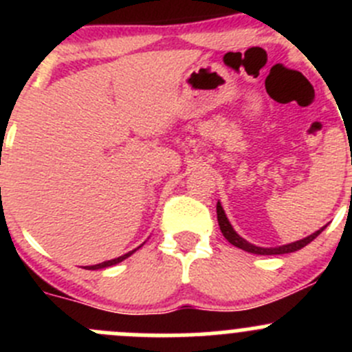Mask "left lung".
<instances>
[{"label":"left lung","instance_id":"obj_1","mask_svg":"<svg viewBox=\"0 0 352 352\" xmlns=\"http://www.w3.org/2000/svg\"><path fill=\"white\" fill-rule=\"evenodd\" d=\"M216 212H218V225H219V230H221L223 236H225L230 243L235 245V247L242 248V250H245V252H250V254H257V255H281V254H291V252L300 250V248L307 247L308 243L314 242V240L317 239L322 232H324L325 226H327V225L322 226L320 230H317V232L311 233V235L305 236V239H301V240H296V242H293V243L281 245V247H269L267 248V247H257V245L247 242V240L242 239V236H240L239 233L233 230L232 223H230L228 218H226L225 209H223L221 202H218V204H216Z\"/></svg>","mask_w":352,"mask_h":352}]
</instances>
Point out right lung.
Masks as SVG:
<instances>
[{
    "mask_svg": "<svg viewBox=\"0 0 352 352\" xmlns=\"http://www.w3.org/2000/svg\"><path fill=\"white\" fill-rule=\"evenodd\" d=\"M138 248H140V247H138ZM134 252H136V248H134V250H131V252H127V254L120 255V257L112 258V261H105V262H100V264H95V265H85L83 269H88V271H95V269H105V267H110V265H116V264H119V262H122L124 258H127V257H129V255H133Z\"/></svg>",
    "mask_w": 352,
    "mask_h": 352,
    "instance_id": "add662e5",
    "label": "right lung"
}]
</instances>
